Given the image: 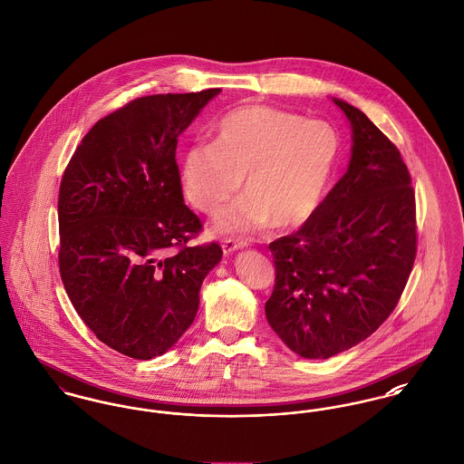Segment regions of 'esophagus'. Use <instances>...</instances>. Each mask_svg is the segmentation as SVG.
<instances>
[{"instance_id": "esophagus-1", "label": "esophagus", "mask_w": 464, "mask_h": 464, "mask_svg": "<svg viewBox=\"0 0 464 464\" xmlns=\"http://www.w3.org/2000/svg\"><path fill=\"white\" fill-rule=\"evenodd\" d=\"M246 246H247V242H244V240L226 238V240L222 242V252H224L226 256H229V254H233V252H237V250L244 249Z\"/></svg>"}]
</instances>
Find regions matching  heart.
I'll use <instances>...</instances> for the list:
<instances>
[{
	"instance_id": "b5f03b06",
	"label": "heart",
	"mask_w": 464,
	"mask_h": 464,
	"mask_svg": "<svg viewBox=\"0 0 464 464\" xmlns=\"http://www.w3.org/2000/svg\"><path fill=\"white\" fill-rule=\"evenodd\" d=\"M339 150L330 123L250 104L217 123L215 143L187 150L179 179L190 205L208 215L222 210L244 179L246 196L215 220L220 235L250 233L268 222L293 227L318 210Z\"/></svg>"
}]
</instances>
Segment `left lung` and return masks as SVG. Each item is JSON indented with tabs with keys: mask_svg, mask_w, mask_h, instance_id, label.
Returning <instances> with one entry per match:
<instances>
[{
	"mask_svg": "<svg viewBox=\"0 0 464 464\" xmlns=\"http://www.w3.org/2000/svg\"><path fill=\"white\" fill-rule=\"evenodd\" d=\"M352 159L318 210L268 247L276 263L266 320L304 358H330L391 316L417 254L415 192L395 144L357 107Z\"/></svg>",
	"mask_w": 464,
	"mask_h": 464,
	"instance_id": "8db88e82",
	"label": "left lung"
}]
</instances>
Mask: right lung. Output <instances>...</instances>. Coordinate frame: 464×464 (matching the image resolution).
I'll use <instances>...</instances> for the list:
<instances>
[{"mask_svg":"<svg viewBox=\"0 0 464 464\" xmlns=\"http://www.w3.org/2000/svg\"><path fill=\"white\" fill-rule=\"evenodd\" d=\"M220 90L141 97L99 120L60 185V274L109 348L164 355L192 324L218 244L190 247L201 220L181 194L177 144Z\"/></svg>","mask_w":464,"mask_h":464,"instance_id":"right-lung-1","label":"right lung"}]
</instances>
